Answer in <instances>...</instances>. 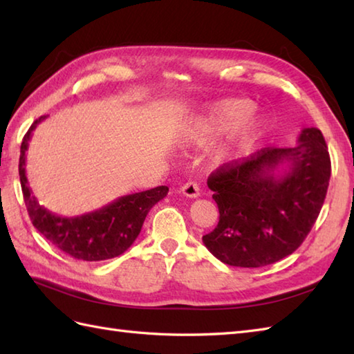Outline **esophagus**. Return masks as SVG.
Returning <instances> with one entry per match:
<instances>
[{"label": "esophagus", "mask_w": 354, "mask_h": 354, "mask_svg": "<svg viewBox=\"0 0 354 354\" xmlns=\"http://www.w3.org/2000/svg\"><path fill=\"white\" fill-rule=\"evenodd\" d=\"M181 193L184 194V196H187V198L194 199V198H199L201 189H199V185L196 183H192L190 181V183H187V184H184L181 187Z\"/></svg>", "instance_id": "1"}]
</instances>
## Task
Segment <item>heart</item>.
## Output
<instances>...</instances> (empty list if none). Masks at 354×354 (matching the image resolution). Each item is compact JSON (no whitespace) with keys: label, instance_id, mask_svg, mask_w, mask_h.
<instances>
[{"label":"heart","instance_id":"1","mask_svg":"<svg viewBox=\"0 0 354 354\" xmlns=\"http://www.w3.org/2000/svg\"><path fill=\"white\" fill-rule=\"evenodd\" d=\"M252 111L254 103L248 99L219 100L184 127V137L192 145L204 146L232 131L230 140L213 153L216 161H225L231 155L251 149L265 135L266 122Z\"/></svg>","mask_w":354,"mask_h":354}]
</instances>
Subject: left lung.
I'll list each match as a JSON object with an SVG mask.
<instances>
[{"instance_id": "8db88e82", "label": "left lung", "mask_w": 354, "mask_h": 354, "mask_svg": "<svg viewBox=\"0 0 354 354\" xmlns=\"http://www.w3.org/2000/svg\"><path fill=\"white\" fill-rule=\"evenodd\" d=\"M330 171L326 140L317 127H304L293 147H265L223 164L207 181L219 223L202 242L216 259L237 268L288 257L317 221Z\"/></svg>"}]
</instances>
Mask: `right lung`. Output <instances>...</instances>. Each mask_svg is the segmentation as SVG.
Masks as SVG:
<instances>
[{"label":"right lung","mask_w":354,"mask_h":354,"mask_svg":"<svg viewBox=\"0 0 354 354\" xmlns=\"http://www.w3.org/2000/svg\"><path fill=\"white\" fill-rule=\"evenodd\" d=\"M44 117L30 126L21 145L19 181L33 227L65 254L85 261L114 259L123 254L138 237L147 213L156 202L167 196L169 187L160 185L146 192L126 194L111 204L76 217H62L39 205L28 187L26 156L32 132Z\"/></svg>","instance_id":"right-lung-1"}]
</instances>
